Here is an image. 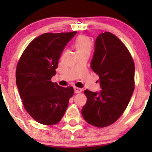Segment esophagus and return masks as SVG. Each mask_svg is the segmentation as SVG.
Wrapping results in <instances>:
<instances>
[{"label": "esophagus", "instance_id": "esophagus-1", "mask_svg": "<svg viewBox=\"0 0 152 152\" xmlns=\"http://www.w3.org/2000/svg\"><path fill=\"white\" fill-rule=\"evenodd\" d=\"M82 91H83V90H82V88H78V87H74L75 93H76V94L81 93Z\"/></svg>", "mask_w": 152, "mask_h": 152}]
</instances>
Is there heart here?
<instances>
[{"mask_svg": "<svg viewBox=\"0 0 152 152\" xmlns=\"http://www.w3.org/2000/svg\"><path fill=\"white\" fill-rule=\"evenodd\" d=\"M75 46H76V50L78 55L83 53H90L91 51L92 43L91 40L87 36H80L76 39Z\"/></svg>", "mask_w": 152, "mask_h": 152, "instance_id": "obj_1", "label": "heart"}]
</instances>
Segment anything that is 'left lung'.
Returning <instances> with one entry per match:
<instances>
[{
  "mask_svg": "<svg viewBox=\"0 0 152 152\" xmlns=\"http://www.w3.org/2000/svg\"><path fill=\"white\" fill-rule=\"evenodd\" d=\"M91 68L99 76V93L84 91L87 102L81 114L87 123L108 126L126 110L134 90L133 58L126 46L110 32L99 35Z\"/></svg>",
  "mask_w": 152,
  "mask_h": 152,
  "instance_id": "obj_1",
  "label": "left lung"
}]
</instances>
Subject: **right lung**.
<instances>
[{"mask_svg": "<svg viewBox=\"0 0 152 152\" xmlns=\"http://www.w3.org/2000/svg\"><path fill=\"white\" fill-rule=\"evenodd\" d=\"M76 31L46 33L33 40L17 64L15 78L26 111L38 123L54 125L61 121L73 96L72 86L51 81L61 54Z\"/></svg>", "mask_w": 152, "mask_h": 152, "instance_id": "right-lung-1", "label": "right lung"}]
</instances>
